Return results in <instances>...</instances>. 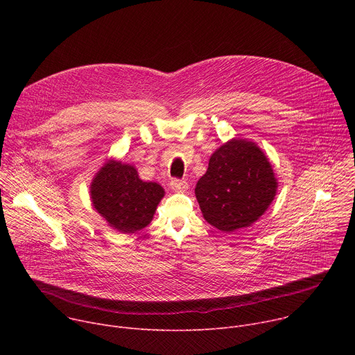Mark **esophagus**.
<instances>
[{
	"label": "esophagus",
	"mask_w": 355,
	"mask_h": 355,
	"mask_svg": "<svg viewBox=\"0 0 355 355\" xmlns=\"http://www.w3.org/2000/svg\"><path fill=\"white\" fill-rule=\"evenodd\" d=\"M170 185H171V189L175 192H184L188 188V182L185 180H178V178L171 180Z\"/></svg>",
	"instance_id": "1"
}]
</instances>
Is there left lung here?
I'll return each instance as SVG.
<instances>
[{"mask_svg":"<svg viewBox=\"0 0 355 355\" xmlns=\"http://www.w3.org/2000/svg\"><path fill=\"white\" fill-rule=\"evenodd\" d=\"M277 188L263 150L252 141L232 139L211 156L195 196L205 220L230 233L254 223L271 205Z\"/></svg>","mask_w":355,"mask_h":355,"instance_id":"obj_1","label":"left lung"}]
</instances>
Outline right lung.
Here are the masks:
<instances>
[{
  "mask_svg": "<svg viewBox=\"0 0 355 355\" xmlns=\"http://www.w3.org/2000/svg\"><path fill=\"white\" fill-rule=\"evenodd\" d=\"M95 211L121 233H135L155 216L164 189L157 182H144L133 166L108 160L95 174L91 187Z\"/></svg>",
  "mask_w": 355,
  "mask_h": 355,
  "instance_id": "add662e5",
  "label": "right lung"
}]
</instances>
